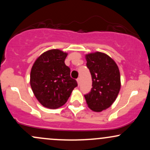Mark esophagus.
<instances>
[{
	"label": "esophagus",
	"instance_id": "34e87169",
	"mask_svg": "<svg viewBox=\"0 0 150 150\" xmlns=\"http://www.w3.org/2000/svg\"><path fill=\"white\" fill-rule=\"evenodd\" d=\"M77 82H78V85H80V78H78V79H77Z\"/></svg>",
	"mask_w": 150,
	"mask_h": 150
}]
</instances>
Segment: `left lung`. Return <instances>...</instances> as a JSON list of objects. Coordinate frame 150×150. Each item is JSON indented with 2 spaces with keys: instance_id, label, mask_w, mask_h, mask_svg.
Here are the masks:
<instances>
[{
  "instance_id": "left-lung-1",
  "label": "left lung",
  "mask_w": 150,
  "mask_h": 150,
  "mask_svg": "<svg viewBox=\"0 0 150 150\" xmlns=\"http://www.w3.org/2000/svg\"><path fill=\"white\" fill-rule=\"evenodd\" d=\"M85 58L91 73L93 88L85 98L90 109L100 112L110 108L119 94L120 70L114 60L103 52L87 54Z\"/></svg>"
}]
</instances>
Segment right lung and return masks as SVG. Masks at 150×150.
Wrapping results in <instances>:
<instances>
[{"mask_svg":"<svg viewBox=\"0 0 150 150\" xmlns=\"http://www.w3.org/2000/svg\"><path fill=\"white\" fill-rule=\"evenodd\" d=\"M67 55V52L58 49L49 50L36 59L31 68V88L45 108L62 107L78 86L76 80L70 77V69L65 64Z\"/></svg>","mask_w":150,"mask_h":150,"instance_id":"add662e5","label":"right lung"}]
</instances>
